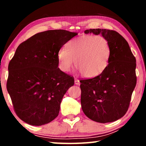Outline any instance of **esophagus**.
I'll use <instances>...</instances> for the list:
<instances>
[{
    "label": "esophagus",
    "instance_id": "34e87169",
    "mask_svg": "<svg viewBox=\"0 0 146 146\" xmlns=\"http://www.w3.org/2000/svg\"><path fill=\"white\" fill-rule=\"evenodd\" d=\"M80 81H79V80L78 78H75V84H76V85H80Z\"/></svg>",
    "mask_w": 146,
    "mask_h": 146
}]
</instances>
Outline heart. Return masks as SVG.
Wrapping results in <instances>:
<instances>
[{
    "instance_id": "1",
    "label": "heart",
    "mask_w": 146,
    "mask_h": 146,
    "mask_svg": "<svg viewBox=\"0 0 146 146\" xmlns=\"http://www.w3.org/2000/svg\"><path fill=\"white\" fill-rule=\"evenodd\" d=\"M110 55V44L105 37L86 35L69 42L66 49L59 51V68L64 72H68L75 60V66L84 76L94 77L104 71Z\"/></svg>"
}]
</instances>
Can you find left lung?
Wrapping results in <instances>:
<instances>
[{
  "mask_svg": "<svg viewBox=\"0 0 146 146\" xmlns=\"http://www.w3.org/2000/svg\"><path fill=\"white\" fill-rule=\"evenodd\" d=\"M84 33L102 35L109 42L111 55L102 73L80 80L82 111L97 122H114L122 118L129 108L137 84L136 58L126 40L118 32L90 29Z\"/></svg>",
  "mask_w": 146,
  "mask_h": 146,
  "instance_id": "left-lung-1",
  "label": "left lung"
}]
</instances>
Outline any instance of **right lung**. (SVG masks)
I'll use <instances>...</instances> for the list:
<instances>
[{
	"instance_id": "right-lung-1",
	"label": "right lung",
	"mask_w": 146,
	"mask_h": 146,
	"mask_svg": "<svg viewBox=\"0 0 146 146\" xmlns=\"http://www.w3.org/2000/svg\"><path fill=\"white\" fill-rule=\"evenodd\" d=\"M64 29L36 33L17 48L8 66L6 88L19 118L42 125L57 117L62 99L74 78L58 68V53L77 35Z\"/></svg>"
}]
</instances>
